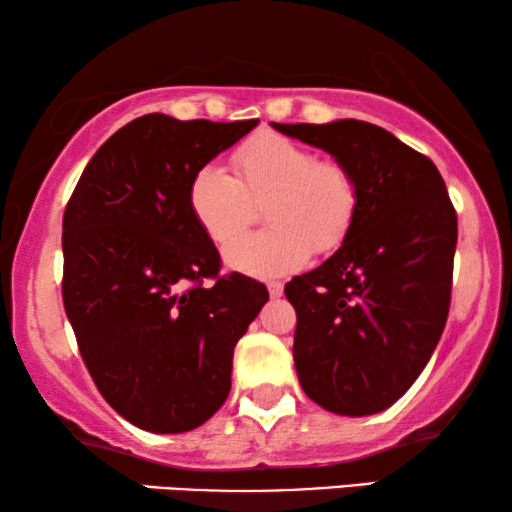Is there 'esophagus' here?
I'll return each instance as SVG.
<instances>
[{
	"mask_svg": "<svg viewBox=\"0 0 512 512\" xmlns=\"http://www.w3.org/2000/svg\"><path fill=\"white\" fill-rule=\"evenodd\" d=\"M266 287H269L271 299H280V297H283V283H278V280H273V283H269Z\"/></svg>",
	"mask_w": 512,
	"mask_h": 512,
	"instance_id": "obj_1",
	"label": "esophagus"
}]
</instances>
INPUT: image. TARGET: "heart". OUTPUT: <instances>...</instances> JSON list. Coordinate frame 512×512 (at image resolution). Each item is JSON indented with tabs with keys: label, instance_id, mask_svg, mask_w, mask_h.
Returning <instances> with one entry per match:
<instances>
[{
	"label": "heart",
	"instance_id": "1",
	"mask_svg": "<svg viewBox=\"0 0 512 512\" xmlns=\"http://www.w3.org/2000/svg\"><path fill=\"white\" fill-rule=\"evenodd\" d=\"M234 175L204 164L187 187V206L208 241L227 246L249 217V199H267L269 230L225 250L229 269L273 278L304 266L313 255L341 246L357 213V185L334 160H318L311 148L264 132L232 155Z\"/></svg>",
	"mask_w": 512,
	"mask_h": 512
}]
</instances>
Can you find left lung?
Instances as JSON below:
<instances>
[{
	"mask_svg": "<svg viewBox=\"0 0 512 512\" xmlns=\"http://www.w3.org/2000/svg\"><path fill=\"white\" fill-rule=\"evenodd\" d=\"M350 171L357 213L341 248L292 278L294 369L329 413L390 408L434 355L450 311L457 215L436 164L364 120L283 125Z\"/></svg>",
	"mask_w": 512,
	"mask_h": 512,
	"instance_id": "1",
	"label": "left lung"
}]
</instances>
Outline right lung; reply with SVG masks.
<instances>
[{"instance_id":"add662e5","label":"right lung","mask_w":512,"mask_h":512,"mask_svg":"<svg viewBox=\"0 0 512 512\" xmlns=\"http://www.w3.org/2000/svg\"><path fill=\"white\" fill-rule=\"evenodd\" d=\"M257 122L141 115L92 155L64 211V311L102 397L139 429L211 420L236 343L269 301L253 278L218 276V248L187 206L194 171Z\"/></svg>"}]
</instances>
